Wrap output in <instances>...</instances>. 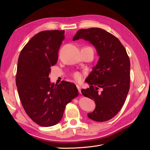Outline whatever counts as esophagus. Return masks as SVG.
<instances>
[{
	"label": "esophagus",
	"mask_w": 150,
	"mask_h": 150,
	"mask_svg": "<svg viewBox=\"0 0 150 150\" xmlns=\"http://www.w3.org/2000/svg\"><path fill=\"white\" fill-rule=\"evenodd\" d=\"M76 87H77V88H78V89L79 93H81V87H80V86H79L78 84H77V85H76Z\"/></svg>",
	"instance_id": "esophagus-1"
}]
</instances>
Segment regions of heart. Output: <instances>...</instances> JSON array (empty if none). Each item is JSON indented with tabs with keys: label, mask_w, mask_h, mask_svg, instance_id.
<instances>
[{
	"label": "heart",
	"mask_w": 150,
	"mask_h": 150,
	"mask_svg": "<svg viewBox=\"0 0 150 150\" xmlns=\"http://www.w3.org/2000/svg\"><path fill=\"white\" fill-rule=\"evenodd\" d=\"M73 77L76 81H81V79H82V75L79 72H74L73 74Z\"/></svg>",
	"instance_id": "obj_1"
}]
</instances>
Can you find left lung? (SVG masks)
Returning a JSON list of instances; mask_svg holds the SVG:
<instances>
[{
	"instance_id": "8db88e82",
	"label": "left lung",
	"mask_w": 150,
	"mask_h": 150,
	"mask_svg": "<svg viewBox=\"0 0 150 150\" xmlns=\"http://www.w3.org/2000/svg\"><path fill=\"white\" fill-rule=\"evenodd\" d=\"M84 39L96 48L99 58L85 80L90 86L81 90L85 97L94 101L96 108L88 114L98 122L111 120L125 102L129 89L130 62L120 40L105 30L93 28L80 29L72 40ZM99 88L102 91L98 93Z\"/></svg>"
}]
</instances>
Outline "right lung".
<instances>
[{
    "mask_svg": "<svg viewBox=\"0 0 150 150\" xmlns=\"http://www.w3.org/2000/svg\"><path fill=\"white\" fill-rule=\"evenodd\" d=\"M64 38V30L40 32L25 44L18 59L16 86L20 100L27 115L41 126L58 123L66 104L78 95L74 83L62 81L54 84L49 78Z\"/></svg>",
    "mask_w": 150,
    "mask_h": 150,
    "instance_id": "obj_1",
    "label": "right lung"
}]
</instances>
